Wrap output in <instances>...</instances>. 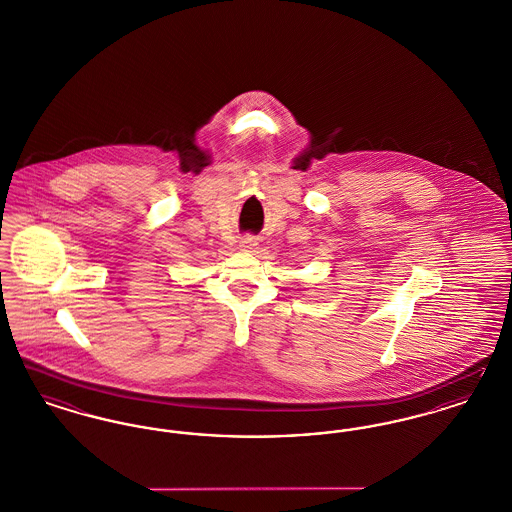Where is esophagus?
<instances>
[{
	"instance_id": "1",
	"label": "esophagus",
	"mask_w": 512,
	"mask_h": 512,
	"mask_svg": "<svg viewBox=\"0 0 512 512\" xmlns=\"http://www.w3.org/2000/svg\"><path fill=\"white\" fill-rule=\"evenodd\" d=\"M240 245H242V249H245V251H251V249L257 247V238L251 236V234H245L244 238L240 240Z\"/></svg>"
}]
</instances>
